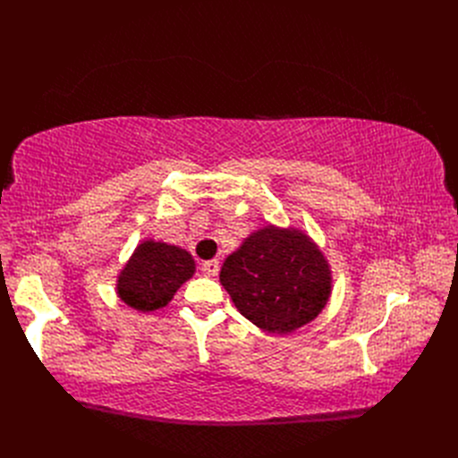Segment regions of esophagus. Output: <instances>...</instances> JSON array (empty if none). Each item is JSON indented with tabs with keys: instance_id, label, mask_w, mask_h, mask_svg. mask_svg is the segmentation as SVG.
I'll use <instances>...</instances> for the list:
<instances>
[{
	"instance_id": "obj_1",
	"label": "esophagus",
	"mask_w": 458,
	"mask_h": 458,
	"mask_svg": "<svg viewBox=\"0 0 458 458\" xmlns=\"http://www.w3.org/2000/svg\"><path fill=\"white\" fill-rule=\"evenodd\" d=\"M219 261L216 259H209V261H206V263H202V271H204V275H208V276H216L219 275Z\"/></svg>"
}]
</instances>
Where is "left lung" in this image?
<instances>
[{
  "label": "left lung",
  "mask_w": 458,
  "mask_h": 458,
  "mask_svg": "<svg viewBox=\"0 0 458 458\" xmlns=\"http://www.w3.org/2000/svg\"><path fill=\"white\" fill-rule=\"evenodd\" d=\"M219 278L239 314L271 334H292L311 323L332 293L325 254L292 226L252 232L225 259Z\"/></svg>",
  "instance_id": "obj_1"
}]
</instances>
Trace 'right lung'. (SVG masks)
<instances>
[{
	"instance_id": "add662e5",
	"label": "right lung",
	"mask_w": 458,
	"mask_h": 458,
	"mask_svg": "<svg viewBox=\"0 0 458 458\" xmlns=\"http://www.w3.org/2000/svg\"><path fill=\"white\" fill-rule=\"evenodd\" d=\"M195 271V259L185 249L147 239L116 276V295L137 311H154L171 302Z\"/></svg>"
}]
</instances>
